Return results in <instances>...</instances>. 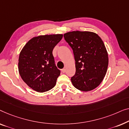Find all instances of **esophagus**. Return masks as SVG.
I'll return each mask as SVG.
<instances>
[{
	"mask_svg": "<svg viewBox=\"0 0 129 129\" xmlns=\"http://www.w3.org/2000/svg\"><path fill=\"white\" fill-rule=\"evenodd\" d=\"M61 71H62V72H63V73H64V72H65V68H63L61 70Z\"/></svg>",
	"mask_w": 129,
	"mask_h": 129,
	"instance_id": "34e87169",
	"label": "esophagus"
}]
</instances>
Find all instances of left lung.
Returning a JSON list of instances; mask_svg holds the SVG:
<instances>
[{
    "instance_id": "left-lung-1",
    "label": "left lung",
    "mask_w": 129,
    "mask_h": 129,
    "mask_svg": "<svg viewBox=\"0 0 129 129\" xmlns=\"http://www.w3.org/2000/svg\"><path fill=\"white\" fill-rule=\"evenodd\" d=\"M65 41L73 50L75 61V74L71 77L75 88L88 92L98 86L108 70L109 58L101 38L90 31L68 32Z\"/></svg>"
}]
</instances>
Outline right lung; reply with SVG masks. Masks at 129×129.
Here are the masks:
<instances>
[{
  "label": "right lung",
  "mask_w": 129,
  "mask_h": 129,
  "mask_svg": "<svg viewBox=\"0 0 129 129\" xmlns=\"http://www.w3.org/2000/svg\"><path fill=\"white\" fill-rule=\"evenodd\" d=\"M62 37V34H50L33 37L20 53V75L36 91H48L55 85L60 71L55 64L52 50Z\"/></svg>",
  "instance_id": "1"
}]
</instances>
